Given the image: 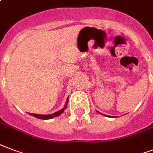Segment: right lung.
I'll return each instance as SVG.
<instances>
[{"label": "right lung", "instance_id": "right-lung-1", "mask_svg": "<svg viewBox=\"0 0 153 153\" xmlns=\"http://www.w3.org/2000/svg\"><path fill=\"white\" fill-rule=\"evenodd\" d=\"M68 97L67 99V102H66V105H64V107L62 109V110H60V111H57V112H56V113H53L51 114H31L30 113V114L32 116H34V117H35V118H38V119H51V118H54V117H57V116L60 115L64 111V110L66 109V107H67L68 105Z\"/></svg>", "mask_w": 153, "mask_h": 153}]
</instances>
